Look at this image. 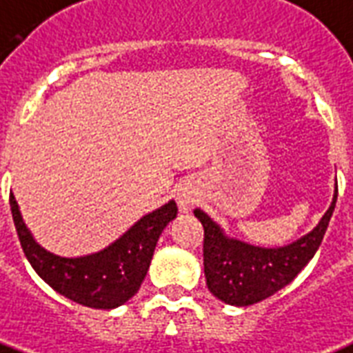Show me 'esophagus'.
I'll return each instance as SVG.
<instances>
[{
	"mask_svg": "<svg viewBox=\"0 0 353 353\" xmlns=\"http://www.w3.org/2000/svg\"><path fill=\"white\" fill-rule=\"evenodd\" d=\"M191 204H193V199H191L190 195H185V193H182V195L179 196L180 212H190Z\"/></svg>",
	"mask_w": 353,
	"mask_h": 353,
	"instance_id": "obj_1",
	"label": "esophagus"
}]
</instances>
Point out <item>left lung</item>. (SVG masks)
Returning a JSON list of instances; mask_svg holds the SVG:
<instances>
[{
  "instance_id": "obj_1",
  "label": "left lung",
  "mask_w": 353,
  "mask_h": 353,
  "mask_svg": "<svg viewBox=\"0 0 353 353\" xmlns=\"http://www.w3.org/2000/svg\"><path fill=\"white\" fill-rule=\"evenodd\" d=\"M337 202L335 195L315 230L288 247L261 248L230 239L202 210H193L204 226V276L210 293L230 305H250L269 299L294 280L310 263L326 234Z\"/></svg>"
}]
</instances>
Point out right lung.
Listing matches in <instances>:
<instances>
[{"label":"right lung","mask_w":353,"mask_h":353,"mask_svg":"<svg viewBox=\"0 0 353 353\" xmlns=\"http://www.w3.org/2000/svg\"><path fill=\"white\" fill-rule=\"evenodd\" d=\"M10 212L26 258L49 288L86 307L114 310L138 293L158 237L169 221L176 217L179 208L176 202L169 201L141 217L110 247L83 258H60L40 247L27 230L12 193Z\"/></svg>","instance_id":"add662e5"}]
</instances>
